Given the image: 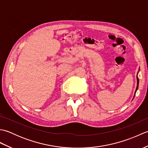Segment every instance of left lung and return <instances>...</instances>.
Listing matches in <instances>:
<instances>
[{"label": "left lung", "instance_id": "left-lung-1", "mask_svg": "<svg viewBox=\"0 0 148 148\" xmlns=\"http://www.w3.org/2000/svg\"><path fill=\"white\" fill-rule=\"evenodd\" d=\"M139 78H138V77H137V88H136V92H135V94H134V97H135V95H136V92H137V89H138V86H139ZM133 98V99H134Z\"/></svg>", "mask_w": 148, "mask_h": 148}]
</instances>
